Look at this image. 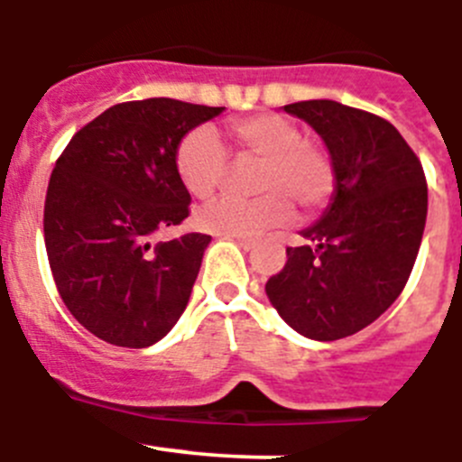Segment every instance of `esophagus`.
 <instances>
[{
    "instance_id": "obj_1",
    "label": "esophagus",
    "mask_w": 462,
    "mask_h": 462,
    "mask_svg": "<svg viewBox=\"0 0 462 462\" xmlns=\"http://www.w3.org/2000/svg\"><path fill=\"white\" fill-rule=\"evenodd\" d=\"M232 239H236L239 241V246H244L248 251V248H253L255 246V239H253V236H241V235H230Z\"/></svg>"
}]
</instances>
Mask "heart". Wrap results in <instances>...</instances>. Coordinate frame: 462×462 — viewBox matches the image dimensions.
<instances>
[{"label": "heart", "instance_id": "b5f03b06", "mask_svg": "<svg viewBox=\"0 0 462 462\" xmlns=\"http://www.w3.org/2000/svg\"><path fill=\"white\" fill-rule=\"evenodd\" d=\"M236 159L260 161L253 177L255 198H221L195 216L200 230L214 235H257L282 226L292 216L315 214L336 190V165L329 152L306 140L292 119L257 112L230 124ZM230 156L214 128L195 126L174 149V170L193 198L207 200L227 177Z\"/></svg>", "mask_w": 462, "mask_h": 462}]
</instances>
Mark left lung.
Segmentation results:
<instances>
[{
    "instance_id": "1",
    "label": "left lung",
    "mask_w": 462,
    "mask_h": 462,
    "mask_svg": "<svg viewBox=\"0 0 462 462\" xmlns=\"http://www.w3.org/2000/svg\"><path fill=\"white\" fill-rule=\"evenodd\" d=\"M285 112L327 143L336 195L264 290L294 331L338 340L375 322L405 288L426 226V174L401 133L373 112L329 98Z\"/></svg>"
}]
</instances>
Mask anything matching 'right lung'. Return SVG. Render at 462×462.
Returning a JSON list of instances; mask_svg holds the SVG:
<instances>
[{
	"mask_svg": "<svg viewBox=\"0 0 462 462\" xmlns=\"http://www.w3.org/2000/svg\"><path fill=\"white\" fill-rule=\"evenodd\" d=\"M221 112L177 98L117 103L57 159L43 209L50 269L70 315L106 343L149 347L184 313L211 236L153 239L190 214L174 149Z\"/></svg>",
	"mask_w": 462,
	"mask_h": 462,
	"instance_id": "right-lung-1",
	"label": "right lung"
}]
</instances>
